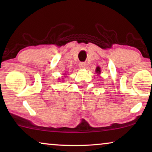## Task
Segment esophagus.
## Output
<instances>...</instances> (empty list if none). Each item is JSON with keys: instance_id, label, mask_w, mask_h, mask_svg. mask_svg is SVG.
<instances>
[{"instance_id": "34e87169", "label": "esophagus", "mask_w": 152, "mask_h": 152, "mask_svg": "<svg viewBox=\"0 0 152 152\" xmlns=\"http://www.w3.org/2000/svg\"><path fill=\"white\" fill-rule=\"evenodd\" d=\"M79 66H80V68H82V69H85L86 67V64L85 63V62H81V63L79 64Z\"/></svg>"}]
</instances>
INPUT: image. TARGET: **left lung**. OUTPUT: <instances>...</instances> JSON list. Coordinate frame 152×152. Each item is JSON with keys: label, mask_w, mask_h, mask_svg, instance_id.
I'll return each instance as SVG.
<instances>
[{"label": "left lung", "mask_w": 152, "mask_h": 152, "mask_svg": "<svg viewBox=\"0 0 152 152\" xmlns=\"http://www.w3.org/2000/svg\"><path fill=\"white\" fill-rule=\"evenodd\" d=\"M95 72H96V73L97 74H100L101 72V70H100V68L99 67V66H97V67L96 68V70H95Z\"/></svg>", "instance_id": "left-lung-1"}]
</instances>
